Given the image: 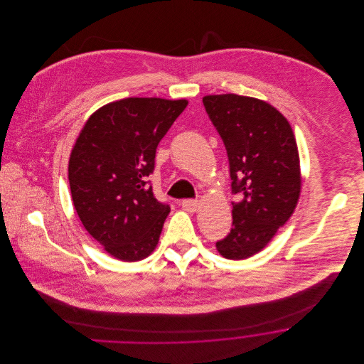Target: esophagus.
Listing matches in <instances>:
<instances>
[{
	"mask_svg": "<svg viewBox=\"0 0 364 364\" xmlns=\"http://www.w3.org/2000/svg\"><path fill=\"white\" fill-rule=\"evenodd\" d=\"M182 208L188 211H196L199 208V203L198 200H193V199H186L182 202Z\"/></svg>",
	"mask_w": 364,
	"mask_h": 364,
	"instance_id": "1",
	"label": "esophagus"
}]
</instances>
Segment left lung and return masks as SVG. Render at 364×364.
Segmentation results:
<instances>
[{
  "mask_svg": "<svg viewBox=\"0 0 364 364\" xmlns=\"http://www.w3.org/2000/svg\"><path fill=\"white\" fill-rule=\"evenodd\" d=\"M221 136L232 193V228L215 242L221 257L247 259L260 252L286 224L301 191L300 156L293 129L272 105L235 94L203 98Z\"/></svg>",
  "mask_w": 364,
  "mask_h": 364,
  "instance_id": "8db88e82",
  "label": "left lung"
}]
</instances>
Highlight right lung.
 I'll list each match as a JSON object with an SVG mask.
<instances>
[{
    "instance_id": "obj_1",
    "label": "right lung",
    "mask_w": 364,
    "mask_h": 364,
    "mask_svg": "<svg viewBox=\"0 0 364 364\" xmlns=\"http://www.w3.org/2000/svg\"><path fill=\"white\" fill-rule=\"evenodd\" d=\"M186 100L126 98L105 105L84 124L68 161L77 214L105 251L124 262L156 250L171 208L154 198L147 176L158 143Z\"/></svg>"
}]
</instances>
